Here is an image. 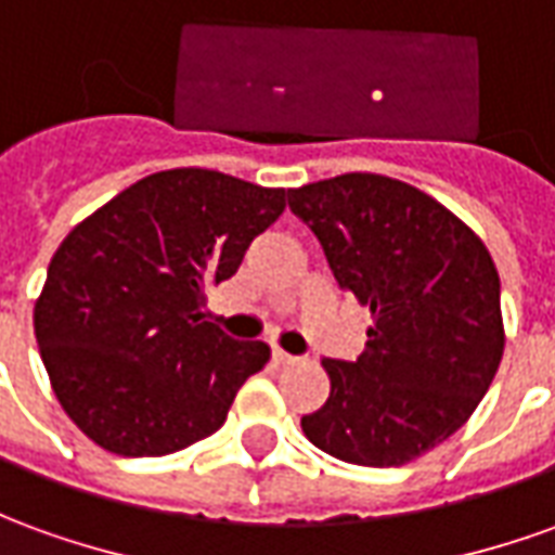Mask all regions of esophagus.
I'll use <instances>...</instances> for the list:
<instances>
[{
	"instance_id": "obj_1",
	"label": "esophagus",
	"mask_w": 555,
	"mask_h": 555,
	"mask_svg": "<svg viewBox=\"0 0 555 555\" xmlns=\"http://www.w3.org/2000/svg\"><path fill=\"white\" fill-rule=\"evenodd\" d=\"M273 360H276V363H282V366H288V363H297L300 358H294V354L282 351V348H273Z\"/></svg>"
}]
</instances>
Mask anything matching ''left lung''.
Listing matches in <instances>:
<instances>
[{
	"label": "left lung",
	"instance_id": "left-lung-1",
	"mask_svg": "<svg viewBox=\"0 0 555 555\" xmlns=\"http://www.w3.org/2000/svg\"><path fill=\"white\" fill-rule=\"evenodd\" d=\"M339 288L370 306L354 363L321 360L331 397L306 439L354 466H405L453 436L505 351L499 270L483 240L421 189L343 173L288 189Z\"/></svg>",
	"mask_w": 555,
	"mask_h": 555
}]
</instances>
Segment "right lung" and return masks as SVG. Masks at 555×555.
Here are the masks:
<instances>
[{
  "label": "right lung",
  "mask_w": 555,
  "mask_h": 555,
  "mask_svg": "<svg viewBox=\"0 0 555 555\" xmlns=\"http://www.w3.org/2000/svg\"><path fill=\"white\" fill-rule=\"evenodd\" d=\"M285 195L219 170H158L62 240L35 300V339L87 439L119 456H165L224 424L270 348L204 321L207 288L237 273Z\"/></svg>",
  "instance_id": "right-lung-1"
}]
</instances>
